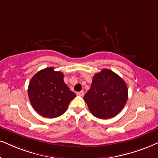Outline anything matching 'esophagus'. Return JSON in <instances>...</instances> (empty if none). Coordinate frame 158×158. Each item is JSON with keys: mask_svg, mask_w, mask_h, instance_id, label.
I'll use <instances>...</instances> for the list:
<instances>
[{"mask_svg": "<svg viewBox=\"0 0 158 158\" xmlns=\"http://www.w3.org/2000/svg\"><path fill=\"white\" fill-rule=\"evenodd\" d=\"M77 95H79V96H83V95H84V92H83V91L77 92Z\"/></svg>", "mask_w": 158, "mask_h": 158, "instance_id": "1", "label": "esophagus"}]
</instances>
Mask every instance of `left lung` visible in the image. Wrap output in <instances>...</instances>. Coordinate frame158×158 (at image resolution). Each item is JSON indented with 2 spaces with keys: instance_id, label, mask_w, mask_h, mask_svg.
I'll return each instance as SVG.
<instances>
[{
  "instance_id": "1",
  "label": "left lung",
  "mask_w": 158,
  "mask_h": 158,
  "mask_svg": "<svg viewBox=\"0 0 158 158\" xmlns=\"http://www.w3.org/2000/svg\"><path fill=\"white\" fill-rule=\"evenodd\" d=\"M127 98L128 90L125 81L111 70L103 69L94 75L90 89L84 100L95 117L106 119L120 112Z\"/></svg>"
}]
</instances>
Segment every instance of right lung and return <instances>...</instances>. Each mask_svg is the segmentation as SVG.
Segmentation results:
<instances>
[{
    "label": "right lung",
    "instance_id": "1",
    "mask_svg": "<svg viewBox=\"0 0 158 158\" xmlns=\"http://www.w3.org/2000/svg\"><path fill=\"white\" fill-rule=\"evenodd\" d=\"M64 75L49 67L39 71L29 83L28 97L33 109L47 118L60 117L76 97L63 81Z\"/></svg>",
    "mask_w": 158,
    "mask_h": 158
}]
</instances>
